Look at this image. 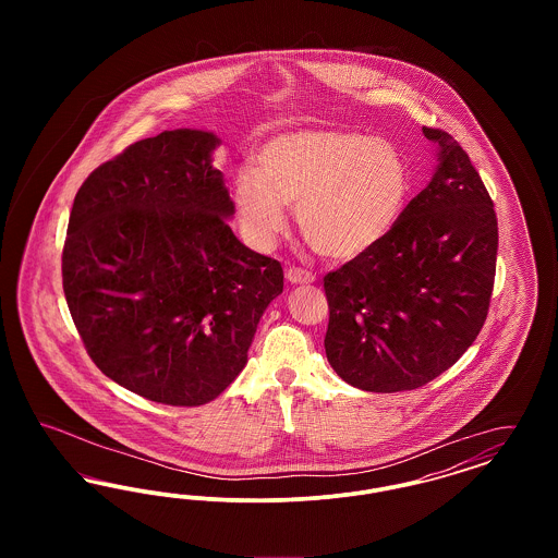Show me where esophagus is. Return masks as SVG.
Instances as JSON below:
<instances>
[{
	"label": "esophagus",
	"mask_w": 558,
	"mask_h": 558,
	"mask_svg": "<svg viewBox=\"0 0 558 558\" xmlns=\"http://www.w3.org/2000/svg\"><path fill=\"white\" fill-rule=\"evenodd\" d=\"M287 280H289L291 284H312L316 278H314L312 271H307V269H303V267H289V269H287Z\"/></svg>",
	"instance_id": "1"
}]
</instances>
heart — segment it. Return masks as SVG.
<instances>
[{"instance_id":"heart-1","label":"heart","mask_w":558,"mask_h":558,"mask_svg":"<svg viewBox=\"0 0 558 558\" xmlns=\"http://www.w3.org/2000/svg\"><path fill=\"white\" fill-rule=\"evenodd\" d=\"M257 169L242 167L232 203L242 234L269 248L294 207L301 234L319 255L349 262L398 226L408 205L410 167L387 140L343 130H294L267 140Z\"/></svg>"}]
</instances>
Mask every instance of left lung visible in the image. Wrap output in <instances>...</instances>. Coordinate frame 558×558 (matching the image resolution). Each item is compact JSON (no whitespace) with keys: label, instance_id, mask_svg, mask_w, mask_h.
I'll list each match as a JSON object with an SVG mask.
<instances>
[{"label":"left lung","instance_id":"8db88e82","mask_svg":"<svg viewBox=\"0 0 558 558\" xmlns=\"http://www.w3.org/2000/svg\"><path fill=\"white\" fill-rule=\"evenodd\" d=\"M437 148L428 186L368 253L324 276L326 357L374 393L418 389L453 366L487 318L498 255L489 192L462 146L423 128Z\"/></svg>","mask_w":558,"mask_h":558}]
</instances>
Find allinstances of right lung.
<instances>
[{"label": "right lung", "mask_w": 558, "mask_h": 558, "mask_svg": "<svg viewBox=\"0 0 558 558\" xmlns=\"http://www.w3.org/2000/svg\"><path fill=\"white\" fill-rule=\"evenodd\" d=\"M219 137L173 130L89 173L62 248V289L100 371L142 398L203 405L246 364L284 289L280 262L244 246L213 167Z\"/></svg>", "instance_id": "add662e5"}]
</instances>
